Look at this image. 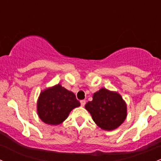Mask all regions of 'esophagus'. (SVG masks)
<instances>
[{
	"label": "esophagus",
	"mask_w": 161,
	"mask_h": 161,
	"mask_svg": "<svg viewBox=\"0 0 161 161\" xmlns=\"http://www.w3.org/2000/svg\"><path fill=\"white\" fill-rule=\"evenodd\" d=\"M80 103H81V106H85V104H86V100H81L80 101Z\"/></svg>",
	"instance_id": "34e87169"
}]
</instances>
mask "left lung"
<instances>
[{
	"instance_id": "1",
	"label": "left lung",
	"mask_w": 161,
	"mask_h": 161,
	"mask_svg": "<svg viewBox=\"0 0 161 161\" xmlns=\"http://www.w3.org/2000/svg\"><path fill=\"white\" fill-rule=\"evenodd\" d=\"M85 108L97 126L103 130L117 129L127 117V105L121 96L105 88L96 92L92 100L85 105Z\"/></svg>"
}]
</instances>
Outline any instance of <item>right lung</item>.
<instances>
[{"label":"right lung","mask_w":161,"mask_h":161,"mask_svg":"<svg viewBox=\"0 0 161 161\" xmlns=\"http://www.w3.org/2000/svg\"><path fill=\"white\" fill-rule=\"evenodd\" d=\"M80 106L75 95L60 84L42 91L37 101V114L44 123H62L74 108Z\"/></svg>","instance_id":"add662e5"}]
</instances>
